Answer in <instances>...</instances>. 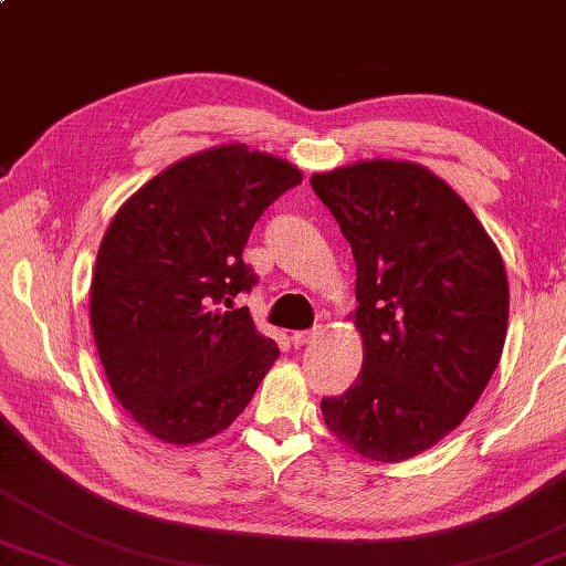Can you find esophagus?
<instances>
[{
    "label": "esophagus",
    "mask_w": 566,
    "mask_h": 566,
    "mask_svg": "<svg viewBox=\"0 0 566 566\" xmlns=\"http://www.w3.org/2000/svg\"><path fill=\"white\" fill-rule=\"evenodd\" d=\"M316 334H318L316 328H312V332H294V334H292V344H294L296 348H300V346H304V344L314 342Z\"/></svg>",
    "instance_id": "obj_1"
}]
</instances>
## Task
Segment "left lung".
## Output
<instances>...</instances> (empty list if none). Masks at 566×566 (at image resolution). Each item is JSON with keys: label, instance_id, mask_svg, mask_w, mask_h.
Segmentation results:
<instances>
[{"label": "left lung", "instance_id": "8db88e82", "mask_svg": "<svg viewBox=\"0 0 566 566\" xmlns=\"http://www.w3.org/2000/svg\"><path fill=\"white\" fill-rule=\"evenodd\" d=\"M352 244L364 366L322 413L342 443L400 462L455 430L500 364L510 286L500 250L450 185L410 160L314 172Z\"/></svg>", "mask_w": 566, "mask_h": 566}]
</instances>
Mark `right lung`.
<instances>
[{"label": "right lung", "instance_id": "1", "mask_svg": "<svg viewBox=\"0 0 566 566\" xmlns=\"http://www.w3.org/2000/svg\"><path fill=\"white\" fill-rule=\"evenodd\" d=\"M302 170L244 143L172 163L120 205L91 280V328L118 403L153 438L222 433L280 356L248 306L242 260L260 214Z\"/></svg>", "mask_w": 566, "mask_h": 566}]
</instances>
